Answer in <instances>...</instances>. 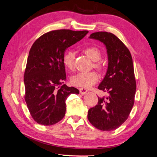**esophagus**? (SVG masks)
<instances>
[{
  "label": "esophagus",
  "instance_id": "obj_1",
  "mask_svg": "<svg viewBox=\"0 0 157 157\" xmlns=\"http://www.w3.org/2000/svg\"><path fill=\"white\" fill-rule=\"evenodd\" d=\"M87 90L86 89V88H79V92L80 94H81L82 95H84L86 93H87Z\"/></svg>",
  "mask_w": 157,
  "mask_h": 157
}]
</instances>
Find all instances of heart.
Masks as SVG:
<instances>
[{
    "label": "heart",
    "instance_id": "1",
    "mask_svg": "<svg viewBox=\"0 0 157 157\" xmlns=\"http://www.w3.org/2000/svg\"><path fill=\"white\" fill-rule=\"evenodd\" d=\"M85 53L94 62H98L101 58V52L98 48L94 46L87 47L85 49ZM75 54L74 51H67L63 56V62L64 65L70 70H71L74 66ZM94 66L98 68H101V64L96 62ZM99 75L95 71L79 72L72 76L70 79L71 83L78 87H90L98 81Z\"/></svg>",
    "mask_w": 157,
    "mask_h": 157
}]
</instances>
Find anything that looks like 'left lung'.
I'll return each mask as SVG.
<instances>
[{"label":"left lung","mask_w":157,"mask_h":157,"mask_svg":"<svg viewBox=\"0 0 157 157\" xmlns=\"http://www.w3.org/2000/svg\"><path fill=\"white\" fill-rule=\"evenodd\" d=\"M89 38L99 40L106 48L108 67L98 89L109 95L98 97V104L89 109L87 118L99 130L113 131L127 120L134 105L136 82L132 57L113 34L98 32Z\"/></svg>","instance_id":"obj_1"}]
</instances>
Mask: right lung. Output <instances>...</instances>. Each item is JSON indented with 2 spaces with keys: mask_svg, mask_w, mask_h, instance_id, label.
I'll list each match as a JSON object with an SVG mask.
<instances>
[{
  "mask_svg": "<svg viewBox=\"0 0 157 157\" xmlns=\"http://www.w3.org/2000/svg\"><path fill=\"white\" fill-rule=\"evenodd\" d=\"M88 31L54 30L43 34L31 47L24 76L25 101L31 116L42 125L61 121L66 111V100L79 94L74 87L61 86L66 78L63 62L68 48L81 40Z\"/></svg>",
  "mask_w": 157,
  "mask_h": 157,
  "instance_id": "right-lung-1",
  "label": "right lung"
}]
</instances>
